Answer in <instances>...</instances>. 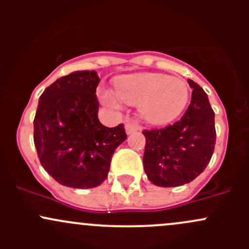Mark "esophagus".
<instances>
[{"mask_svg":"<svg viewBox=\"0 0 249 249\" xmlns=\"http://www.w3.org/2000/svg\"><path fill=\"white\" fill-rule=\"evenodd\" d=\"M137 130H139V127H137L136 125L130 124V123H127V124L125 125V131H126V134H127V135L134 134V132H136Z\"/></svg>","mask_w":249,"mask_h":249,"instance_id":"1","label":"esophagus"}]
</instances>
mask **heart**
<instances>
[{"instance_id":"obj_1","label":"heart","mask_w":249,"mask_h":249,"mask_svg":"<svg viewBox=\"0 0 249 249\" xmlns=\"http://www.w3.org/2000/svg\"><path fill=\"white\" fill-rule=\"evenodd\" d=\"M115 94L140 113L150 124H166L183 112L189 100V88L183 79L159 73H136L115 82ZM102 101L113 109L120 104L112 92H102Z\"/></svg>"}]
</instances>
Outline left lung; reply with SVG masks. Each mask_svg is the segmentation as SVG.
Segmentation results:
<instances>
[{"instance_id": "1", "label": "left lung", "mask_w": 249, "mask_h": 249, "mask_svg": "<svg viewBox=\"0 0 249 249\" xmlns=\"http://www.w3.org/2000/svg\"><path fill=\"white\" fill-rule=\"evenodd\" d=\"M192 101L179 122L162 129L144 130L143 166L158 187H179L207 167L215 144L214 112L202 88L188 80Z\"/></svg>"}]
</instances>
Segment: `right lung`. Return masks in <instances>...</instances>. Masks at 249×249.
Here are the masks:
<instances>
[{
	"label": "right lung",
	"mask_w": 249,
	"mask_h": 249,
	"mask_svg": "<svg viewBox=\"0 0 249 249\" xmlns=\"http://www.w3.org/2000/svg\"><path fill=\"white\" fill-rule=\"evenodd\" d=\"M96 71H76L55 80L39 97L34 142L43 169L60 184L88 189L108 175L115 148L126 140L123 124L97 118Z\"/></svg>",
	"instance_id": "add662e5"
}]
</instances>
